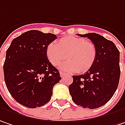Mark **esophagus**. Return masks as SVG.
<instances>
[{
	"label": "esophagus",
	"instance_id": "esophagus-1",
	"mask_svg": "<svg viewBox=\"0 0 125 125\" xmlns=\"http://www.w3.org/2000/svg\"><path fill=\"white\" fill-rule=\"evenodd\" d=\"M60 73V76H61V77L62 78H63L65 76H66V74H65L63 72H62V71H60V73Z\"/></svg>",
	"mask_w": 125,
	"mask_h": 125
}]
</instances>
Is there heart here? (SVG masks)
<instances>
[{
  "label": "heart",
  "instance_id": "heart-1",
  "mask_svg": "<svg viewBox=\"0 0 125 125\" xmlns=\"http://www.w3.org/2000/svg\"><path fill=\"white\" fill-rule=\"evenodd\" d=\"M47 56L50 63L56 66L68 59L60 69L66 72L85 73L90 70L97 59L95 45L82 37L66 36L58 43H50L47 47Z\"/></svg>",
  "mask_w": 125,
  "mask_h": 125
}]
</instances>
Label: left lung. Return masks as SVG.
<instances>
[{"label": "left lung", "instance_id": "obj_1", "mask_svg": "<svg viewBox=\"0 0 125 125\" xmlns=\"http://www.w3.org/2000/svg\"><path fill=\"white\" fill-rule=\"evenodd\" d=\"M95 45L97 59L90 70L82 75L73 76L69 86L73 101L84 108L95 109L104 105L113 96L120 76V52L112 41L100 34H79Z\"/></svg>", "mask_w": 125, "mask_h": 125}]
</instances>
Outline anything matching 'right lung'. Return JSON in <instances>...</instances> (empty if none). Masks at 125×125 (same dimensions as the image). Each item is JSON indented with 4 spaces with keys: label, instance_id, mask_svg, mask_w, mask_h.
<instances>
[{
    "label": "right lung",
    "instance_id": "obj_1",
    "mask_svg": "<svg viewBox=\"0 0 125 125\" xmlns=\"http://www.w3.org/2000/svg\"><path fill=\"white\" fill-rule=\"evenodd\" d=\"M56 38L54 34L30 30L15 38L7 49L4 79L9 93L20 104L36 108L51 99L53 87L62 78L46 52Z\"/></svg>",
    "mask_w": 125,
    "mask_h": 125
}]
</instances>
